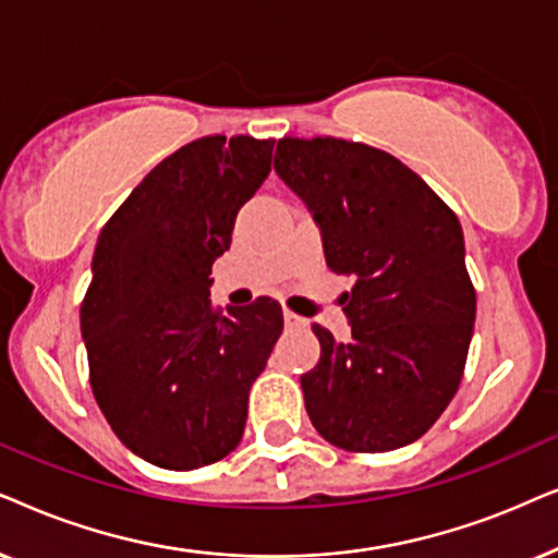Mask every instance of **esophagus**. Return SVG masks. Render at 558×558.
<instances>
[{"label": "esophagus", "mask_w": 558, "mask_h": 558, "mask_svg": "<svg viewBox=\"0 0 558 558\" xmlns=\"http://www.w3.org/2000/svg\"><path fill=\"white\" fill-rule=\"evenodd\" d=\"M283 318H286V326L288 329H306L308 322L299 314H293V311H283Z\"/></svg>", "instance_id": "esophagus-1"}]
</instances>
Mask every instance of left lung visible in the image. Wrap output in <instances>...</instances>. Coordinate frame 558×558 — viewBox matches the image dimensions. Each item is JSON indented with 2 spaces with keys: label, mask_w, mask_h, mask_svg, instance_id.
Wrapping results in <instances>:
<instances>
[{
  "label": "left lung",
  "mask_w": 558,
  "mask_h": 558,
  "mask_svg": "<svg viewBox=\"0 0 558 558\" xmlns=\"http://www.w3.org/2000/svg\"><path fill=\"white\" fill-rule=\"evenodd\" d=\"M275 173L322 229L326 265L354 275L341 306L352 339L314 324L318 365L301 375L314 428L347 451L421 439L454 398L477 295L457 214L390 153L337 137H283Z\"/></svg>",
  "instance_id": "1"
}]
</instances>
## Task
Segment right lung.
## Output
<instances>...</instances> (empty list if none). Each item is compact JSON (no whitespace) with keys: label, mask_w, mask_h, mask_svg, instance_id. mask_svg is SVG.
<instances>
[{"label":"right lung","mask_w":558,"mask_h":558,"mask_svg":"<svg viewBox=\"0 0 558 558\" xmlns=\"http://www.w3.org/2000/svg\"><path fill=\"white\" fill-rule=\"evenodd\" d=\"M272 145L193 140L143 178L96 242L81 303L94 398L119 441L162 470L236 449L250 388L283 331L267 295L227 314L209 299L214 259L270 173Z\"/></svg>","instance_id":"1"}]
</instances>
